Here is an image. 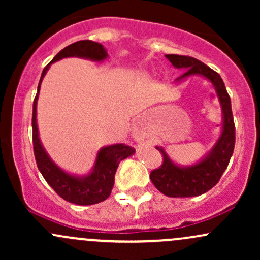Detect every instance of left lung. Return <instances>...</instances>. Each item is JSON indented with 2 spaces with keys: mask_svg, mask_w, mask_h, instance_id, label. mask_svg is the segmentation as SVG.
<instances>
[{
  "mask_svg": "<svg viewBox=\"0 0 260 260\" xmlns=\"http://www.w3.org/2000/svg\"><path fill=\"white\" fill-rule=\"evenodd\" d=\"M166 58L176 68H184L186 72L178 77L177 80L184 79L193 74L205 77L215 85L223 112V127L220 139L211 153L201 162L189 168H178L171 160L162 148L156 147L162 155V164L159 169L150 172V180L162 194L168 197H196L211 189L228 168L230 159L235 149V123L232 116L231 99L219 73L211 70L207 64L190 56L166 55Z\"/></svg>",
  "mask_w": 260,
  "mask_h": 260,
  "instance_id": "obj_1",
  "label": "left lung"
}]
</instances>
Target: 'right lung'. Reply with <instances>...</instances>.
I'll list each match as a JSON object with an SVG mask.
<instances>
[{"label":"right lung","instance_id":"right-lung-1","mask_svg":"<svg viewBox=\"0 0 260 260\" xmlns=\"http://www.w3.org/2000/svg\"><path fill=\"white\" fill-rule=\"evenodd\" d=\"M73 56L94 59V61H103L106 58L107 52L103 45L99 43L91 40H80L61 50L44 68L38 85V92L32 104V147H34L38 169L40 170L45 181L53 188V190L61 198L77 205H91L109 198V196L111 194L113 182H115V174L118 164L126 157L131 156L134 153V149L124 144H115L103 148L98 153L94 170L85 177H74V176L66 174L52 162L49 155L44 150L39 139L37 124V103L41 80L49 70L50 64L61 58L73 57Z\"/></svg>","mask_w":260,"mask_h":260}]
</instances>
